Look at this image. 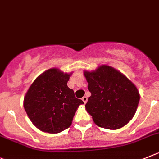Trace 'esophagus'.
Here are the masks:
<instances>
[{"mask_svg": "<svg viewBox=\"0 0 159 159\" xmlns=\"http://www.w3.org/2000/svg\"><path fill=\"white\" fill-rule=\"evenodd\" d=\"M82 100H83V101H84V103H87V97H86V96H84V98H82Z\"/></svg>", "mask_w": 159, "mask_h": 159, "instance_id": "1", "label": "esophagus"}]
</instances>
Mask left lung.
I'll use <instances>...</instances> for the list:
<instances>
[{"label":"left lung","mask_w":159,"mask_h":159,"mask_svg":"<svg viewBox=\"0 0 159 159\" xmlns=\"http://www.w3.org/2000/svg\"><path fill=\"white\" fill-rule=\"evenodd\" d=\"M91 96L85 107L100 127L117 129L134 117L140 101L137 87L120 72L101 66L93 72H84Z\"/></svg>","instance_id":"left-lung-1"}]
</instances>
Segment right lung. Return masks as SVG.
<instances>
[{
    "label": "right lung",
    "instance_id": "right-lung-1",
    "mask_svg": "<svg viewBox=\"0 0 159 159\" xmlns=\"http://www.w3.org/2000/svg\"><path fill=\"white\" fill-rule=\"evenodd\" d=\"M71 74L58 69L47 70L36 79L24 98V108L33 125L43 132L57 134L68 129L79 105L67 86Z\"/></svg>",
    "mask_w": 159,
    "mask_h": 159
}]
</instances>
